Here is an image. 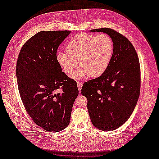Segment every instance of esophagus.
Segmentation results:
<instances>
[{"instance_id": "esophagus-1", "label": "esophagus", "mask_w": 159, "mask_h": 159, "mask_svg": "<svg viewBox=\"0 0 159 159\" xmlns=\"http://www.w3.org/2000/svg\"><path fill=\"white\" fill-rule=\"evenodd\" d=\"M77 85H78V90L80 91V93L81 92V88H82V84H81V83L80 82H78L77 83Z\"/></svg>"}]
</instances>
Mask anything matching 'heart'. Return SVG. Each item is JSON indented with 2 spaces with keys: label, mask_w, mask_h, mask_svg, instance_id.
Segmentation results:
<instances>
[{
  "label": "heart",
  "mask_w": 159,
  "mask_h": 159,
  "mask_svg": "<svg viewBox=\"0 0 159 159\" xmlns=\"http://www.w3.org/2000/svg\"><path fill=\"white\" fill-rule=\"evenodd\" d=\"M113 50V42L106 34L98 36L81 34L68 42L67 52H57L56 57L67 74L74 71L80 61L81 66L71 75L73 79L81 80L89 76L95 78L107 70Z\"/></svg>",
  "instance_id": "heart-1"
}]
</instances>
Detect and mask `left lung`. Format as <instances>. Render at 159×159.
Listing matches in <instances>:
<instances>
[{"label": "left lung", "instance_id": "obj_1", "mask_svg": "<svg viewBox=\"0 0 159 159\" xmlns=\"http://www.w3.org/2000/svg\"><path fill=\"white\" fill-rule=\"evenodd\" d=\"M90 32H103L111 38L113 54L106 71L85 82L81 93L88 99L93 126L110 131L125 123L136 106L140 93V64L135 49L126 37L108 28Z\"/></svg>", "mask_w": 159, "mask_h": 159}]
</instances>
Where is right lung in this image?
<instances>
[{
    "mask_svg": "<svg viewBox=\"0 0 159 159\" xmlns=\"http://www.w3.org/2000/svg\"><path fill=\"white\" fill-rule=\"evenodd\" d=\"M70 33L38 32L24 44L16 63L18 91L26 111L38 126L54 133L68 126L79 93L76 81L61 71L56 57Z\"/></svg>",
    "mask_w": 159,
    "mask_h": 159,
    "instance_id": "right-lung-1",
    "label": "right lung"
}]
</instances>
